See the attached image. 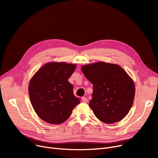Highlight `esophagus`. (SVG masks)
Instances as JSON below:
<instances>
[{"mask_svg":"<svg viewBox=\"0 0 158 158\" xmlns=\"http://www.w3.org/2000/svg\"><path fill=\"white\" fill-rule=\"evenodd\" d=\"M82 102H83L86 103L88 102V98L86 97H82Z\"/></svg>","mask_w":158,"mask_h":158,"instance_id":"1","label":"esophagus"}]
</instances>
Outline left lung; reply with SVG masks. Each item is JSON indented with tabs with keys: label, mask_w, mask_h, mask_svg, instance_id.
Segmentation results:
<instances>
[{
	"label": "left lung",
	"mask_w": 158,
	"mask_h": 158,
	"mask_svg": "<svg viewBox=\"0 0 158 158\" xmlns=\"http://www.w3.org/2000/svg\"><path fill=\"white\" fill-rule=\"evenodd\" d=\"M81 70L93 85L89 106L96 117L106 123L122 120L133 103V81L118 64L97 62L82 66Z\"/></svg>",
	"instance_id": "1"
}]
</instances>
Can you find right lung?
<instances>
[{
    "instance_id": "1",
    "label": "right lung",
    "mask_w": 158,
    "mask_h": 158,
    "mask_svg": "<svg viewBox=\"0 0 158 158\" xmlns=\"http://www.w3.org/2000/svg\"><path fill=\"white\" fill-rule=\"evenodd\" d=\"M75 64L51 62L44 64L29 82V95L33 109L44 121L60 124L67 120L80 99L73 92L69 79Z\"/></svg>"
}]
</instances>
